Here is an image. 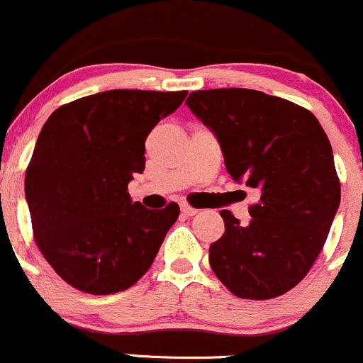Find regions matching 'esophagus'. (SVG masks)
<instances>
[{
	"label": "esophagus",
	"mask_w": 363,
	"mask_h": 363,
	"mask_svg": "<svg viewBox=\"0 0 363 363\" xmlns=\"http://www.w3.org/2000/svg\"><path fill=\"white\" fill-rule=\"evenodd\" d=\"M181 211L184 212V216H189V218H191V216H195L196 212H199L195 207H191V205L186 203V202L181 203Z\"/></svg>",
	"instance_id": "34e87169"
}]
</instances>
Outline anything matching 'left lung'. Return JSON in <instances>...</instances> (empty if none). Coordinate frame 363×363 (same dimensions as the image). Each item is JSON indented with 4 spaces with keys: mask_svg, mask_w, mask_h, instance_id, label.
I'll return each instance as SVG.
<instances>
[{
    "mask_svg": "<svg viewBox=\"0 0 363 363\" xmlns=\"http://www.w3.org/2000/svg\"><path fill=\"white\" fill-rule=\"evenodd\" d=\"M186 104L216 133L228 174L259 193L247 225L221 211L211 269L240 298L284 295L316 262L339 208L327 133L313 112L262 91H195Z\"/></svg>",
    "mask_w": 363,
    "mask_h": 363,
    "instance_id": "8db88e82",
    "label": "left lung"
}]
</instances>
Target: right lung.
<instances>
[{
    "mask_svg": "<svg viewBox=\"0 0 363 363\" xmlns=\"http://www.w3.org/2000/svg\"><path fill=\"white\" fill-rule=\"evenodd\" d=\"M186 91L113 89L50 113L26 168L33 237L69 286L111 295L133 286L155 262L179 205L131 202L128 182L145 167V138Z\"/></svg>",
    "mask_w": 363,
    "mask_h": 363,
    "instance_id": "add662e5",
    "label": "right lung"
}]
</instances>
